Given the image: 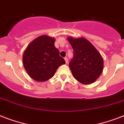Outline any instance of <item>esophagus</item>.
<instances>
[{"label":"esophagus","instance_id":"34e87169","mask_svg":"<svg viewBox=\"0 0 124 124\" xmlns=\"http://www.w3.org/2000/svg\"><path fill=\"white\" fill-rule=\"evenodd\" d=\"M64 60H65V62H66V64H68V58H67V57H65V58H64Z\"/></svg>","mask_w":124,"mask_h":124}]
</instances>
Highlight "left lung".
<instances>
[{
    "mask_svg": "<svg viewBox=\"0 0 124 124\" xmlns=\"http://www.w3.org/2000/svg\"><path fill=\"white\" fill-rule=\"evenodd\" d=\"M74 50V56L70 62L73 76L82 84L93 83L102 74L104 60L94 46L85 38L68 37Z\"/></svg>",
    "mask_w": 124,
    "mask_h": 124,
    "instance_id": "1",
    "label": "left lung"
}]
</instances>
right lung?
<instances>
[{
    "instance_id": "1",
    "label": "right lung",
    "mask_w": 124,
    "mask_h": 124,
    "mask_svg": "<svg viewBox=\"0 0 124 124\" xmlns=\"http://www.w3.org/2000/svg\"><path fill=\"white\" fill-rule=\"evenodd\" d=\"M55 39L40 36L26 47L23 54V65L30 77L38 82L52 78L59 66L66 63L54 47Z\"/></svg>"
}]
</instances>
